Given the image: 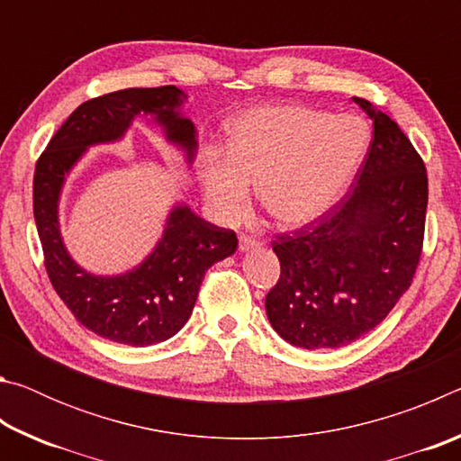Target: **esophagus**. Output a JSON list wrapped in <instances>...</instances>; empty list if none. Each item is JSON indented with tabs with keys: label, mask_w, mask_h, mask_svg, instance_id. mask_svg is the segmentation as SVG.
I'll return each mask as SVG.
<instances>
[{
	"label": "esophagus",
	"mask_w": 461,
	"mask_h": 461,
	"mask_svg": "<svg viewBox=\"0 0 461 461\" xmlns=\"http://www.w3.org/2000/svg\"><path fill=\"white\" fill-rule=\"evenodd\" d=\"M260 246H262V241L252 238V236H248V233H241V236H240V249H241V252H246V249L260 248Z\"/></svg>",
	"instance_id": "1"
}]
</instances>
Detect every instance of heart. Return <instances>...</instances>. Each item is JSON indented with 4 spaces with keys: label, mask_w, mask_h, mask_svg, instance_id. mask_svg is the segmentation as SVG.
Instances as JSON below:
<instances>
[{
    "label": "heart",
    "mask_w": 461,
    "mask_h": 461,
    "mask_svg": "<svg viewBox=\"0 0 461 461\" xmlns=\"http://www.w3.org/2000/svg\"><path fill=\"white\" fill-rule=\"evenodd\" d=\"M370 146L357 115H333L296 105H262L231 126L228 156L207 154L199 181L213 213L238 221L256 183L272 220L296 228L321 217L341 199Z\"/></svg>",
    "instance_id": "b5f03b06"
}]
</instances>
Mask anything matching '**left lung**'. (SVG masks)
Here are the masks:
<instances>
[{"mask_svg":"<svg viewBox=\"0 0 461 461\" xmlns=\"http://www.w3.org/2000/svg\"><path fill=\"white\" fill-rule=\"evenodd\" d=\"M374 126L356 183L338 205L272 241L280 278L270 325L305 349L341 348L384 321L411 286L423 249L427 170L399 123L354 97Z\"/></svg>","mask_w":461,"mask_h":461,"instance_id":"left-lung-1","label":"left lung"}]
</instances>
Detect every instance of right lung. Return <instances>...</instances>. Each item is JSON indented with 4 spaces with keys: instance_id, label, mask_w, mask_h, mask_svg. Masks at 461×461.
Masks as SVG:
<instances>
[{
    "instance_id": "1",
    "label": "right lung",
    "mask_w": 461,
    "mask_h": 461,
    "mask_svg": "<svg viewBox=\"0 0 461 461\" xmlns=\"http://www.w3.org/2000/svg\"><path fill=\"white\" fill-rule=\"evenodd\" d=\"M185 99L181 89L165 85L122 89L85 101L36 162L34 220L46 272L77 321L109 341L144 348L173 338L189 321L207 268L238 248L236 233L205 221L189 205L173 207L162 238L146 260L118 276L83 270L62 244L59 199L65 176L89 146L122 140L136 115H152L168 142L181 148L191 165L197 152V131L181 115Z\"/></svg>"
}]
</instances>
